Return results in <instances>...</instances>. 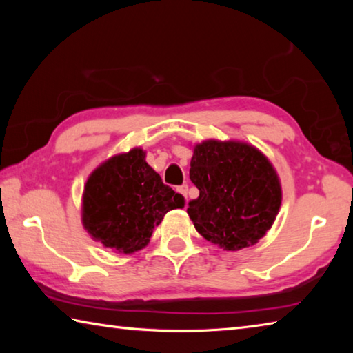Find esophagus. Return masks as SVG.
<instances>
[{
    "label": "esophagus",
    "mask_w": 353,
    "mask_h": 353,
    "mask_svg": "<svg viewBox=\"0 0 353 353\" xmlns=\"http://www.w3.org/2000/svg\"><path fill=\"white\" fill-rule=\"evenodd\" d=\"M177 191L183 196L185 199H187V196H188V185H181V187L177 188Z\"/></svg>",
    "instance_id": "obj_1"
}]
</instances>
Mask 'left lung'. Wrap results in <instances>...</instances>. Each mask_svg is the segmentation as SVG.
<instances>
[{
    "mask_svg": "<svg viewBox=\"0 0 353 353\" xmlns=\"http://www.w3.org/2000/svg\"><path fill=\"white\" fill-rule=\"evenodd\" d=\"M190 166L191 182L199 190L187 208L196 230L225 250L259 243L282 204L270 160L248 143L205 140L194 146Z\"/></svg>",
    "mask_w": 353,
    "mask_h": 353,
    "instance_id": "left-lung-1",
    "label": "left lung"
}]
</instances>
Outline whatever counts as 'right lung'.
Returning a JSON list of instances; mask_svg holds the SVG:
<instances>
[{
	"label": "right lung",
	"instance_id": "obj_1",
	"mask_svg": "<svg viewBox=\"0 0 353 353\" xmlns=\"http://www.w3.org/2000/svg\"><path fill=\"white\" fill-rule=\"evenodd\" d=\"M140 148L113 155L87 179L82 196V224L93 240L121 254H134L149 243L155 225L185 199L162 182Z\"/></svg>",
	"mask_w": 353,
	"mask_h": 353
}]
</instances>
